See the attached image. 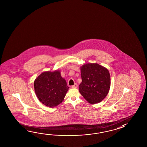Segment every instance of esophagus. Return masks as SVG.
<instances>
[{
	"label": "esophagus",
	"instance_id": "obj_1",
	"mask_svg": "<svg viewBox=\"0 0 147 147\" xmlns=\"http://www.w3.org/2000/svg\"><path fill=\"white\" fill-rule=\"evenodd\" d=\"M78 87V84H75L74 85H73V86H71V88H77Z\"/></svg>",
	"mask_w": 147,
	"mask_h": 147
}]
</instances>
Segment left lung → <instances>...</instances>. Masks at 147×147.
<instances>
[{
	"label": "left lung",
	"instance_id": "obj_1",
	"mask_svg": "<svg viewBox=\"0 0 147 147\" xmlns=\"http://www.w3.org/2000/svg\"><path fill=\"white\" fill-rule=\"evenodd\" d=\"M81 77L79 92L89 103H99L106 97L110 87L108 69L97 63L84 64L81 67Z\"/></svg>",
	"mask_w": 147,
	"mask_h": 147
}]
</instances>
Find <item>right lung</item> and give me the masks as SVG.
Masks as SVG:
<instances>
[{
	"instance_id": "add662e5",
	"label": "right lung",
	"mask_w": 147,
	"mask_h": 147,
	"mask_svg": "<svg viewBox=\"0 0 147 147\" xmlns=\"http://www.w3.org/2000/svg\"><path fill=\"white\" fill-rule=\"evenodd\" d=\"M35 93L46 106L54 107L61 103L69 87L58 71L42 72L34 81Z\"/></svg>"
}]
</instances>
